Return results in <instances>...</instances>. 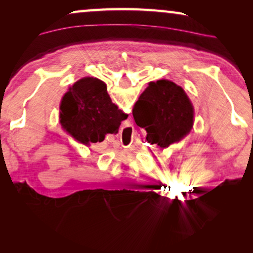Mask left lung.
I'll list each match as a JSON object with an SVG mask.
<instances>
[{
    "label": "left lung",
    "instance_id": "obj_1",
    "mask_svg": "<svg viewBox=\"0 0 253 253\" xmlns=\"http://www.w3.org/2000/svg\"><path fill=\"white\" fill-rule=\"evenodd\" d=\"M137 126L161 148L182 140L193 126L195 110L184 89L168 79L151 82L132 109ZM146 137V139H147Z\"/></svg>",
    "mask_w": 253,
    "mask_h": 253
}]
</instances>
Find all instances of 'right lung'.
Segmentation results:
<instances>
[{
	"instance_id": "1",
	"label": "right lung",
	"mask_w": 253,
	"mask_h": 253,
	"mask_svg": "<svg viewBox=\"0 0 253 253\" xmlns=\"http://www.w3.org/2000/svg\"><path fill=\"white\" fill-rule=\"evenodd\" d=\"M126 117L114 105L102 81L85 77L75 83L61 103V124L78 143L89 145Z\"/></svg>"
}]
</instances>
